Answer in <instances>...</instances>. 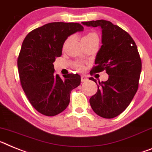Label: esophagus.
I'll list each match as a JSON object with an SVG mask.
<instances>
[{
    "instance_id": "34e87169",
    "label": "esophagus",
    "mask_w": 152,
    "mask_h": 152,
    "mask_svg": "<svg viewBox=\"0 0 152 152\" xmlns=\"http://www.w3.org/2000/svg\"><path fill=\"white\" fill-rule=\"evenodd\" d=\"M87 80H88V79H87L86 76H82V77H81V81L82 82H86V81H87Z\"/></svg>"
}]
</instances>
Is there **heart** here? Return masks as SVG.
<instances>
[{
    "label": "heart",
    "mask_w": 152,
    "mask_h": 152,
    "mask_svg": "<svg viewBox=\"0 0 152 152\" xmlns=\"http://www.w3.org/2000/svg\"><path fill=\"white\" fill-rule=\"evenodd\" d=\"M90 38H98V36L95 33H89L84 36L83 39H90Z\"/></svg>",
    "instance_id": "b5f03b06"
}]
</instances>
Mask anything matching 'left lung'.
<instances>
[{
  "instance_id": "8db88e82",
  "label": "left lung",
  "mask_w": 152,
  "mask_h": 152,
  "mask_svg": "<svg viewBox=\"0 0 152 152\" xmlns=\"http://www.w3.org/2000/svg\"><path fill=\"white\" fill-rule=\"evenodd\" d=\"M82 23L102 29V46L91 72L105 70L109 75L107 81H99L98 90L89 99V103L98 115L115 118L129 106L138 90L142 71L138 48L126 31L110 21L98 20ZM89 79L96 83L94 78Z\"/></svg>"
}]
</instances>
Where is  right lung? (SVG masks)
<instances>
[{
    "label": "right lung",
    "mask_w": 152,
    "mask_h": 152,
    "mask_svg": "<svg viewBox=\"0 0 152 152\" xmlns=\"http://www.w3.org/2000/svg\"><path fill=\"white\" fill-rule=\"evenodd\" d=\"M83 30L80 23L54 22L32 30L23 41L18 59L21 86L30 104L44 115L65 110L71 91L80 85V75L67 74L61 79L55 74L53 62L62 55L68 37Z\"/></svg>",
    "instance_id": "1"
}]
</instances>
